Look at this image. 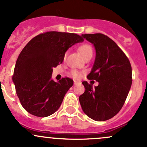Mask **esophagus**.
I'll return each instance as SVG.
<instances>
[{
    "label": "esophagus",
    "instance_id": "obj_1",
    "mask_svg": "<svg viewBox=\"0 0 147 147\" xmlns=\"http://www.w3.org/2000/svg\"><path fill=\"white\" fill-rule=\"evenodd\" d=\"M79 81H76V80H74V85H77V84H79Z\"/></svg>",
    "mask_w": 147,
    "mask_h": 147
}]
</instances>
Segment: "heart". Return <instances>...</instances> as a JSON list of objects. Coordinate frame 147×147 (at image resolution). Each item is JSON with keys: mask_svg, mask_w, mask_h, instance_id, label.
Here are the masks:
<instances>
[{"mask_svg": "<svg viewBox=\"0 0 147 147\" xmlns=\"http://www.w3.org/2000/svg\"><path fill=\"white\" fill-rule=\"evenodd\" d=\"M78 50L80 51V52L83 54V56L85 57V58H87V57H90V56H93V48L88 44H84V45H81L78 48ZM66 54H67V52H66L64 55V58L66 57ZM70 74L74 77V78H79L80 77V73L78 71L76 70H72L71 71Z\"/></svg>", "mask_w": 147, "mask_h": 147, "instance_id": "obj_1", "label": "heart"}]
</instances>
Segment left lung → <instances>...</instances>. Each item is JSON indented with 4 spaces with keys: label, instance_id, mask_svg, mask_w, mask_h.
I'll return each mask as SVG.
<instances>
[{
    "label": "left lung",
    "instance_id": "left-lung-1",
    "mask_svg": "<svg viewBox=\"0 0 147 147\" xmlns=\"http://www.w3.org/2000/svg\"><path fill=\"white\" fill-rule=\"evenodd\" d=\"M96 48V60L89 80L99 83L93 87L82 82L85 92L79 96L84 113L96 121L112 118L121 110L132 82L129 59L113 40L101 33L82 34Z\"/></svg>",
    "mask_w": 147,
    "mask_h": 147
}]
</instances>
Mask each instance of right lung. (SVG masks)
I'll use <instances>...</instances> for the list:
<instances>
[{"label": "right lung", "instance_id": "1", "mask_svg": "<svg viewBox=\"0 0 147 147\" xmlns=\"http://www.w3.org/2000/svg\"><path fill=\"white\" fill-rule=\"evenodd\" d=\"M84 41L75 33L46 32L32 39L18 56L13 81L22 106L30 114L45 117L55 113L73 86L70 78L51 79L53 67L62 63L66 51Z\"/></svg>", "mask_w": 147, "mask_h": 147}]
</instances>
